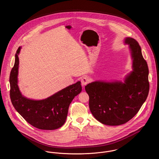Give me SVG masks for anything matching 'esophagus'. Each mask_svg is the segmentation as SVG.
I'll use <instances>...</instances> for the list:
<instances>
[{
	"mask_svg": "<svg viewBox=\"0 0 159 159\" xmlns=\"http://www.w3.org/2000/svg\"><path fill=\"white\" fill-rule=\"evenodd\" d=\"M89 82V79L88 77H83L81 80V83L82 86H85Z\"/></svg>",
	"mask_w": 159,
	"mask_h": 159,
	"instance_id": "esophagus-1",
	"label": "esophagus"
}]
</instances>
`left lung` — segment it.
<instances>
[{
    "mask_svg": "<svg viewBox=\"0 0 159 159\" xmlns=\"http://www.w3.org/2000/svg\"><path fill=\"white\" fill-rule=\"evenodd\" d=\"M125 43L130 51L133 70L126 76L124 83L95 81L85 86L91 113L106 125L118 126L132 119L149 92V71L141 47L133 38H126Z\"/></svg>",
    "mask_w": 159,
    "mask_h": 159,
    "instance_id": "1",
    "label": "left lung"
}]
</instances>
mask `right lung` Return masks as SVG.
<instances>
[{"mask_svg":"<svg viewBox=\"0 0 159 159\" xmlns=\"http://www.w3.org/2000/svg\"><path fill=\"white\" fill-rule=\"evenodd\" d=\"M19 47L15 54V63L10 76V97L15 110L33 126L43 130H54L61 127L66 120L68 107L74 98L82 91L80 82L42 100L27 98L18 86Z\"/></svg>","mask_w":159,"mask_h":159,"instance_id":"obj_1","label":"right lung"}]
</instances>
